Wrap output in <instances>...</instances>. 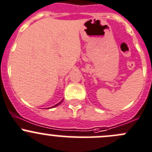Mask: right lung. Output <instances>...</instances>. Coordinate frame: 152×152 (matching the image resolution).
Masks as SVG:
<instances>
[{
	"instance_id": "right-lung-1",
	"label": "right lung",
	"mask_w": 152,
	"mask_h": 152,
	"mask_svg": "<svg viewBox=\"0 0 152 152\" xmlns=\"http://www.w3.org/2000/svg\"><path fill=\"white\" fill-rule=\"evenodd\" d=\"M63 100H64V99H63ZM63 100H61V101H60V102H59V103H57V104H55V106H52V107H50V108H49H49H46V109H51V108H54V107H55V106H58V105H60V104H61V102H62V101H63Z\"/></svg>"
}]
</instances>
